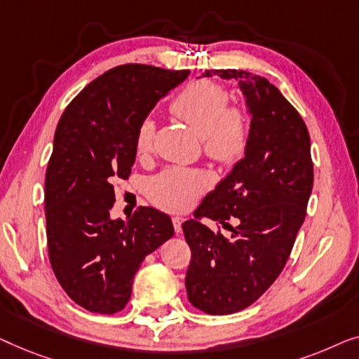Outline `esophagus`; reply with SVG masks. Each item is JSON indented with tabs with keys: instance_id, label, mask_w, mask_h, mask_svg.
<instances>
[{
	"instance_id": "esophagus-1",
	"label": "esophagus",
	"mask_w": 359,
	"mask_h": 359,
	"mask_svg": "<svg viewBox=\"0 0 359 359\" xmlns=\"http://www.w3.org/2000/svg\"><path fill=\"white\" fill-rule=\"evenodd\" d=\"M182 223H184V219L179 218V216H174L172 224H174V231L177 232V234H180V232H182Z\"/></svg>"
}]
</instances>
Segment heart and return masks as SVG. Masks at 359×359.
I'll list each match as a JSON object with an SVG mask.
<instances>
[{
    "mask_svg": "<svg viewBox=\"0 0 359 359\" xmlns=\"http://www.w3.org/2000/svg\"><path fill=\"white\" fill-rule=\"evenodd\" d=\"M224 86L213 81L187 84L170 102V112L203 136V151L218 164L232 165L244 158L252 141V120L239 104H229ZM156 123L151 117L140 122L135 133V153L146 158L154 144ZM206 175L198 169L172 168L154 175L148 184L151 201L168 211H185L206 189Z\"/></svg>",
    "mask_w": 359,
    "mask_h": 359,
    "instance_id": "obj_1",
    "label": "heart"
}]
</instances>
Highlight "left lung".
I'll return each mask as SVG.
<instances>
[{
  "label": "left lung",
  "instance_id": "left-lung-1",
  "mask_svg": "<svg viewBox=\"0 0 359 359\" xmlns=\"http://www.w3.org/2000/svg\"><path fill=\"white\" fill-rule=\"evenodd\" d=\"M239 81L252 115L245 158L182 224L191 259L185 276L191 306L211 316L234 314L259 299L285 269L314 182L309 131L299 112L269 79L242 69L201 76ZM236 217L231 240L199 223Z\"/></svg>",
  "mask_w": 359,
  "mask_h": 359
}]
</instances>
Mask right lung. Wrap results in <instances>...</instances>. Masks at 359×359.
Returning a JSON list of instances; mask_svg holds the SVG:
<instances>
[{
  "label": "right lung",
  "mask_w": 359,
  "mask_h": 359,
  "mask_svg": "<svg viewBox=\"0 0 359 359\" xmlns=\"http://www.w3.org/2000/svg\"><path fill=\"white\" fill-rule=\"evenodd\" d=\"M189 73L120 65L86 86L60 118L45 172L48 259L65 292L86 311H122L141 262L174 236L169 216L151 206L127 221L110 219L112 182L130 177L141 120Z\"/></svg>",
  "instance_id": "add662e5"
}]
</instances>
